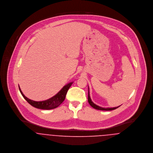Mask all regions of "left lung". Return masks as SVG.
<instances>
[{"label": "left lung", "mask_w": 153, "mask_h": 153, "mask_svg": "<svg viewBox=\"0 0 153 153\" xmlns=\"http://www.w3.org/2000/svg\"><path fill=\"white\" fill-rule=\"evenodd\" d=\"M88 102H89V105H90L92 107H93V108H95V109H98V110H102V111H111V110H113V109H117V108H118L119 107H120V106H118V107H113V108H102V107H100V106H98V105H97L95 104L92 101V100H91V97H90V96H89V87H88Z\"/></svg>", "instance_id": "8db88e82"}]
</instances>
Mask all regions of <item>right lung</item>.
Listing matches in <instances>:
<instances>
[{
  "instance_id": "add662e5",
  "label": "right lung",
  "mask_w": 153,
  "mask_h": 153,
  "mask_svg": "<svg viewBox=\"0 0 153 153\" xmlns=\"http://www.w3.org/2000/svg\"><path fill=\"white\" fill-rule=\"evenodd\" d=\"M72 84L73 82L68 83V84H66L62 88L61 90L58 93H57L55 96L43 101H35L27 98L23 94L19 86V89L23 97L32 106L39 109H52L58 107L59 105H61L63 102V101L65 99L66 95L68 92V90L72 85Z\"/></svg>"
}]
</instances>
